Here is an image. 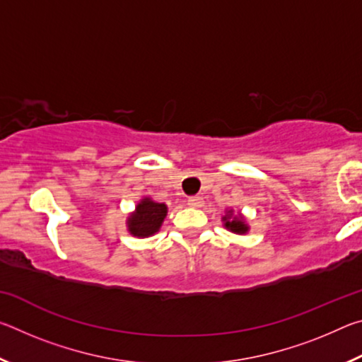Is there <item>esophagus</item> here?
I'll return each instance as SVG.
<instances>
[{
	"instance_id": "1",
	"label": "esophagus",
	"mask_w": 362,
	"mask_h": 362,
	"mask_svg": "<svg viewBox=\"0 0 362 362\" xmlns=\"http://www.w3.org/2000/svg\"><path fill=\"white\" fill-rule=\"evenodd\" d=\"M188 206L192 207L203 206V198H201V196H192V198H188Z\"/></svg>"
}]
</instances>
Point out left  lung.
I'll return each mask as SVG.
<instances>
[{"mask_svg": "<svg viewBox=\"0 0 362 362\" xmlns=\"http://www.w3.org/2000/svg\"><path fill=\"white\" fill-rule=\"evenodd\" d=\"M225 226L233 233H246L247 231V225L243 222V218H231V212L230 216H225Z\"/></svg>", "mask_w": 362, "mask_h": 362, "instance_id": "8db88e82", "label": "left lung"}]
</instances>
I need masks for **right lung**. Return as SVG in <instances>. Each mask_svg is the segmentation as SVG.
<instances>
[{"mask_svg": "<svg viewBox=\"0 0 362 362\" xmlns=\"http://www.w3.org/2000/svg\"><path fill=\"white\" fill-rule=\"evenodd\" d=\"M168 207L161 203H155L151 199H144L142 203L137 206L136 214H132L127 220L129 225V231L134 236H150L156 233L161 226L164 217H166Z\"/></svg>", "mask_w": 362, "mask_h": 362, "instance_id": "obj_1", "label": "right lung"}]
</instances>
